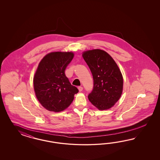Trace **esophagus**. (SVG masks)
Instances as JSON below:
<instances>
[{
  "instance_id": "1",
  "label": "esophagus",
  "mask_w": 160,
  "mask_h": 160,
  "mask_svg": "<svg viewBox=\"0 0 160 160\" xmlns=\"http://www.w3.org/2000/svg\"><path fill=\"white\" fill-rule=\"evenodd\" d=\"M78 90H79V92H82V87H78Z\"/></svg>"
}]
</instances>
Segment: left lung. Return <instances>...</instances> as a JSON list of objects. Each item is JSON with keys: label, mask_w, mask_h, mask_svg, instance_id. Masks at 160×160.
<instances>
[{"label": "left lung", "mask_w": 160, "mask_h": 160, "mask_svg": "<svg viewBox=\"0 0 160 160\" xmlns=\"http://www.w3.org/2000/svg\"><path fill=\"white\" fill-rule=\"evenodd\" d=\"M82 56L90 68L94 80L88 100L99 110L110 109L120 98L123 78L114 60L106 52L92 49L83 52Z\"/></svg>", "instance_id": "1"}]
</instances>
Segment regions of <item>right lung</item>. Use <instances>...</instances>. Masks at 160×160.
Masks as SVG:
<instances>
[{
    "label": "right lung",
    "mask_w": 160,
    "mask_h": 160,
    "mask_svg": "<svg viewBox=\"0 0 160 160\" xmlns=\"http://www.w3.org/2000/svg\"><path fill=\"white\" fill-rule=\"evenodd\" d=\"M74 56L72 52H53L47 54L39 63L33 78L34 92L47 110L63 112L78 92L65 74V70Z\"/></svg>",
    "instance_id": "1"
}]
</instances>
